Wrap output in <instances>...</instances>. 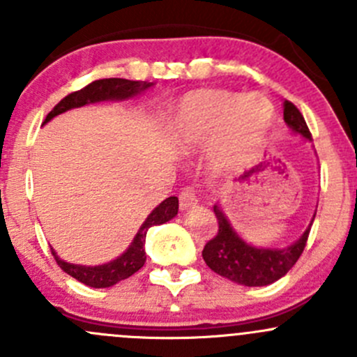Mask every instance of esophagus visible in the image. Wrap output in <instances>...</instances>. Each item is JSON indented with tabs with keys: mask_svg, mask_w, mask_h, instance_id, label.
<instances>
[{
	"mask_svg": "<svg viewBox=\"0 0 357 357\" xmlns=\"http://www.w3.org/2000/svg\"><path fill=\"white\" fill-rule=\"evenodd\" d=\"M197 202H199V199H197V192L193 186H185V188L179 192V207H181V211L193 207Z\"/></svg>",
	"mask_w": 357,
	"mask_h": 357,
	"instance_id": "1",
	"label": "esophagus"
}]
</instances>
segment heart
<instances>
[{
    "label": "heart",
    "mask_w": 357,
    "mask_h": 357,
    "mask_svg": "<svg viewBox=\"0 0 357 357\" xmlns=\"http://www.w3.org/2000/svg\"><path fill=\"white\" fill-rule=\"evenodd\" d=\"M271 122L273 107L264 96L207 91L183 103L174 129L185 145L208 142L222 132L221 143L226 152L247 155L261 145Z\"/></svg>",
    "instance_id": "b5f03b06"
}]
</instances>
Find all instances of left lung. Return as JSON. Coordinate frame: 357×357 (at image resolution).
<instances>
[{
    "label": "left lung",
    "mask_w": 357,
    "mask_h": 357,
    "mask_svg": "<svg viewBox=\"0 0 357 357\" xmlns=\"http://www.w3.org/2000/svg\"><path fill=\"white\" fill-rule=\"evenodd\" d=\"M283 119L291 131L298 132L304 138L312 139L311 131L302 117L301 110L287 100L283 105ZM219 229L212 240L205 243L202 250L205 264L218 275L247 287H264L275 283L294 268L295 262L304 252L311 228L287 248H255L243 242L218 205H214ZM314 219V218H312Z\"/></svg>",
    "instance_id": "obj_1"
}]
</instances>
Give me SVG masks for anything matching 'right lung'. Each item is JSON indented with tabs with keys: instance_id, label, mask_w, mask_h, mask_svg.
I'll use <instances>...</instances> for the list:
<instances>
[{
	"instance_id": "add662e5",
	"label": "right lung",
	"mask_w": 357,
	"mask_h": 357,
	"mask_svg": "<svg viewBox=\"0 0 357 357\" xmlns=\"http://www.w3.org/2000/svg\"><path fill=\"white\" fill-rule=\"evenodd\" d=\"M152 82H139V81H129V79H121V77H110V79H98V81H93L91 84L84 86L82 89L74 93H68L66 98L60 100L53 110L46 115L45 122H48L50 119H53L55 115L62 114L75 107H82L86 103H95L102 102V100H124L131 98V96L138 95L143 89L150 88ZM178 214V199L176 197H169L162 202L158 207L152 211V214L146 218V221L143 222L142 228H139L138 235L132 240L131 247L117 257L115 261L107 262L102 266H79V264H68V262L62 261V259L56 257L55 252L52 250V255L55 257L56 264L70 275L72 278H75L77 282L84 283V285L93 287V289H107V287L115 285L121 280L129 278L131 275H135L138 269L143 268L146 261L145 255V238L146 231H149L150 226L155 225H164L169 219H172Z\"/></svg>"
}]
</instances>
